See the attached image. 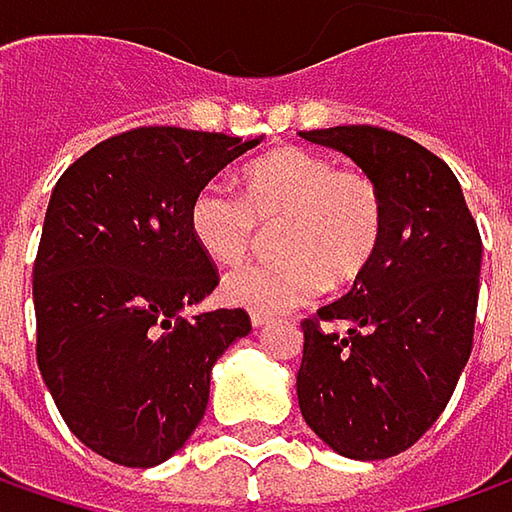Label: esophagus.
Returning a JSON list of instances; mask_svg holds the SVG:
<instances>
[{
	"label": "esophagus",
	"mask_w": 512,
	"mask_h": 512,
	"mask_svg": "<svg viewBox=\"0 0 512 512\" xmlns=\"http://www.w3.org/2000/svg\"><path fill=\"white\" fill-rule=\"evenodd\" d=\"M250 323H253L256 329H259V326H268V323H271V314H262V311H253V314H250Z\"/></svg>",
	"instance_id": "obj_1"
}]
</instances>
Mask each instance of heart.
<instances>
[{"instance_id": "heart-1", "label": "heart", "mask_w": 512, "mask_h": 512, "mask_svg": "<svg viewBox=\"0 0 512 512\" xmlns=\"http://www.w3.org/2000/svg\"><path fill=\"white\" fill-rule=\"evenodd\" d=\"M279 224L282 256L250 262L224 276L221 297L247 311L279 314L314 300L329 279L349 285L373 262L384 227L379 186L358 168L282 148L241 171V195L206 183L189 206L192 236L215 262L233 265L262 224Z\"/></svg>"}]
</instances>
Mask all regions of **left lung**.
Here are the masks:
<instances>
[{"label":"left lung","mask_w":512,"mask_h":512,"mask_svg":"<svg viewBox=\"0 0 512 512\" xmlns=\"http://www.w3.org/2000/svg\"><path fill=\"white\" fill-rule=\"evenodd\" d=\"M300 136L347 154L384 206L367 271L303 320L300 411L332 452L384 460L411 449L455 393L472 352L484 247L452 168L414 139L373 125Z\"/></svg>","instance_id":"8db88e82"}]
</instances>
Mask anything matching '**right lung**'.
<instances>
[{
    "instance_id": "1",
    "label": "right lung",
    "mask_w": 512,
    "mask_h": 512,
    "mask_svg": "<svg viewBox=\"0 0 512 512\" xmlns=\"http://www.w3.org/2000/svg\"><path fill=\"white\" fill-rule=\"evenodd\" d=\"M259 142L136 128L60 174L34 262L37 367L95 455L148 469L183 449L215 361L250 332L244 309L186 317L218 285L189 206Z\"/></svg>"
}]
</instances>
